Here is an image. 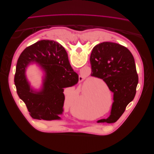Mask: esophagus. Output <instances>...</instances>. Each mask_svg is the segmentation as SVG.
Segmentation results:
<instances>
[{
	"label": "esophagus",
	"mask_w": 154,
	"mask_h": 154,
	"mask_svg": "<svg viewBox=\"0 0 154 154\" xmlns=\"http://www.w3.org/2000/svg\"><path fill=\"white\" fill-rule=\"evenodd\" d=\"M79 82H83L84 80V78L82 76H79Z\"/></svg>",
	"instance_id": "esophagus-1"
}]
</instances>
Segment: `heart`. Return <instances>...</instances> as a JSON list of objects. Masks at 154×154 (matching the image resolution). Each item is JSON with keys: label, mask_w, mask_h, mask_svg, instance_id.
Segmentation results:
<instances>
[{"label": "heart", "mask_w": 154, "mask_h": 154, "mask_svg": "<svg viewBox=\"0 0 154 154\" xmlns=\"http://www.w3.org/2000/svg\"><path fill=\"white\" fill-rule=\"evenodd\" d=\"M98 79H93V80H97ZM82 101H83V103H85V100H86V97H85V96L84 94H83L82 96ZM78 108V106H75V108Z\"/></svg>", "instance_id": "heart-1"}]
</instances>
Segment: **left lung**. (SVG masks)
<instances>
[{
    "mask_svg": "<svg viewBox=\"0 0 154 154\" xmlns=\"http://www.w3.org/2000/svg\"><path fill=\"white\" fill-rule=\"evenodd\" d=\"M90 64L91 76L103 79L113 93L110 116L98 122H115L135 96L138 77L134 57L127 48L104 42L93 48Z\"/></svg>",
    "mask_w": 154,
    "mask_h": 154,
    "instance_id": "left-lung-1",
    "label": "left lung"
}]
</instances>
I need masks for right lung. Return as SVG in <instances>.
<instances>
[{"label":"right lung","mask_w":154,"mask_h":154,"mask_svg":"<svg viewBox=\"0 0 154 154\" xmlns=\"http://www.w3.org/2000/svg\"><path fill=\"white\" fill-rule=\"evenodd\" d=\"M31 62L40 64L45 72L42 89L34 91L25 75ZM78 75L72 69L65 49L57 42L41 40L26 48L20 55L14 76L19 97L23 100L32 118L60 120L64 102V88L75 85Z\"/></svg>","instance_id":"add662e5"}]
</instances>
